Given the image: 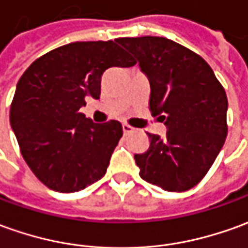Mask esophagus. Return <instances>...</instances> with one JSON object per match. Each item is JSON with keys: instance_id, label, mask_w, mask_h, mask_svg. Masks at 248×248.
Here are the masks:
<instances>
[{"instance_id": "1", "label": "esophagus", "mask_w": 248, "mask_h": 248, "mask_svg": "<svg viewBox=\"0 0 248 248\" xmlns=\"http://www.w3.org/2000/svg\"><path fill=\"white\" fill-rule=\"evenodd\" d=\"M123 131H124V134L125 135L131 134V132H134V127H131L129 124L124 123V124H123Z\"/></svg>"}]
</instances>
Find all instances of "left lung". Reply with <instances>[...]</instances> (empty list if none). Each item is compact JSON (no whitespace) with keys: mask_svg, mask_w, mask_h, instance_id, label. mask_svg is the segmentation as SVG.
<instances>
[{"mask_svg":"<svg viewBox=\"0 0 248 248\" xmlns=\"http://www.w3.org/2000/svg\"><path fill=\"white\" fill-rule=\"evenodd\" d=\"M150 81V110L167 128L148 134L135 154L140 177L167 192H185L205 177L224 144L227 94L211 66L196 52L158 36L120 37Z\"/></svg>","mask_w":248,"mask_h":248,"instance_id":"8db88e82","label":"left lung"}]
</instances>
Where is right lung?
Listing matches in <instances>:
<instances>
[{"instance_id": "add662e5", "label": "right lung", "mask_w": 248, "mask_h": 248, "mask_svg": "<svg viewBox=\"0 0 248 248\" xmlns=\"http://www.w3.org/2000/svg\"><path fill=\"white\" fill-rule=\"evenodd\" d=\"M116 42L58 47L17 82L10 125L32 173L55 192H79L102 178L123 136L119 121L97 124L79 112L86 97L100 98L108 69L136 63Z\"/></svg>"}]
</instances>
